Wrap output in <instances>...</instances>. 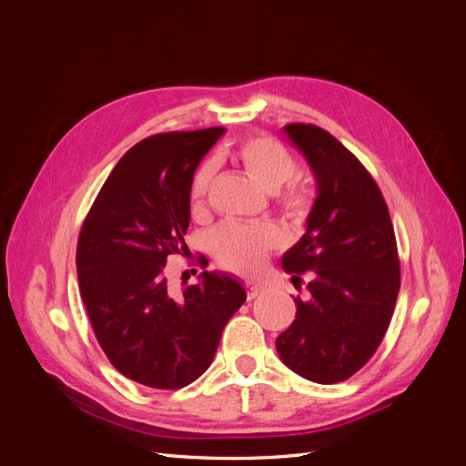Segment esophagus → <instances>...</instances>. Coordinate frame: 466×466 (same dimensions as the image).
<instances>
[{"label": "esophagus", "instance_id": "esophagus-1", "mask_svg": "<svg viewBox=\"0 0 466 466\" xmlns=\"http://www.w3.org/2000/svg\"><path fill=\"white\" fill-rule=\"evenodd\" d=\"M260 293H264V288L262 286H248L247 288V299H257Z\"/></svg>", "mask_w": 466, "mask_h": 466}]
</instances>
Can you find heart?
Here are the masks:
<instances>
[{"instance_id":"1","label":"heart","mask_w":466,"mask_h":466,"mask_svg":"<svg viewBox=\"0 0 466 466\" xmlns=\"http://www.w3.org/2000/svg\"><path fill=\"white\" fill-rule=\"evenodd\" d=\"M233 161L268 192H276V204L293 225H303L313 211L311 192L298 180V161L278 139L268 136L247 137L231 151ZM214 165L204 163L190 180L188 202L192 216L202 218L208 209V192ZM281 243V233L272 223H225L211 237L218 262L237 274H257L264 260Z\"/></svg>"}]
</instances>
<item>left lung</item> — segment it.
Wrapping results in <instances>:
<instances>
[{"label":"left lung","instance_id":"8db88e82","mask_svg":"<svg viewBox=\"0 0 466 466\" xmlns=\"http://www.w3.org/2000/svg\"><path fill=\"white\" fill-rule=\"evenodd\" d=\"M317 178L307 231L281 266L293 281L311 272L291 327L276 338L291 371L320 385L340 383L371 360L394 311L400 262L377 182L354 153L315 124H288Z\"/></svg>","mask_w":466,"mask_h":466}]
</instances>
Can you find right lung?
Instances as JSON below:
<instances>
[{
	"label": "right lung",
	"instance_id": "1",
	"mask_svg": "<svg viewBox=\"0 0 466 466\" xmlns=\"http://www.w3.org/2000/svg\"><path fill=\"white\" fill-rule=\"evenodd\" d=\"M223 132L142 139L112 168L81 225L77 281L96 342L124 377L151 389L198 379L247 299L228 274L202 272L180 295L167 279V258L187 250L190 180Z\"/></svg>",
	"mask_w": 466,
	"mask_h": 466
}]
</instances>
